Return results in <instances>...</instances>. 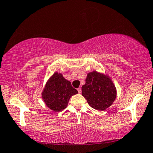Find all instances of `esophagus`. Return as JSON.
Wrapping results in <instances>:
<instances>
[{"label": "esophagus", "mask_w": 153, "mask_h": 153, "mask_svg": "<svg viewBox=\"0 0 153 153\" xmlns=\"http://www.w3.org/2000/svg\"><path fill=\"white\" fill-rule=\"evenodd\" d=\"M77 91H78V93L80 94L81 93H82V89H81V88H78V89H77Z\"/></svg>", "instance_id": "1"}]
</instances>
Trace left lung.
<instances>
[{
    "label": "left lung",
    "instance_id": "8db88e82",
    "mask_svg": "<svg viewBox=\"0 0 153 153\" xmlns=\"http://www.w3.org/2000/svg\"><path fill=\"white\" fill-rule=\"evenodd\" d=\"M82 95L92 108L103 111L114 102L117 91L109 76L93 71L87 75L85 84L82 87Z\"/></svg>",
    "mask_w": 153,
    "mask_h": 153
}]
</instances>
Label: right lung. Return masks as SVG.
<instances>
[{"label": "right lung", "instance_id": "add662e5", "mask_svg": "<svg viewBox=\"0 0 153 153\" xmlns=\"http://www.w3.org/2000/svg\"><path fill=\"white\" fill-rule=\"evenodd\" d=\"M77 93L62 73L55 72L45 84L42 98L49 109L58 112L65 109L71 97Z\"/></svg>", "mask_w": 153, "mask_h": 153}]
</instances>
